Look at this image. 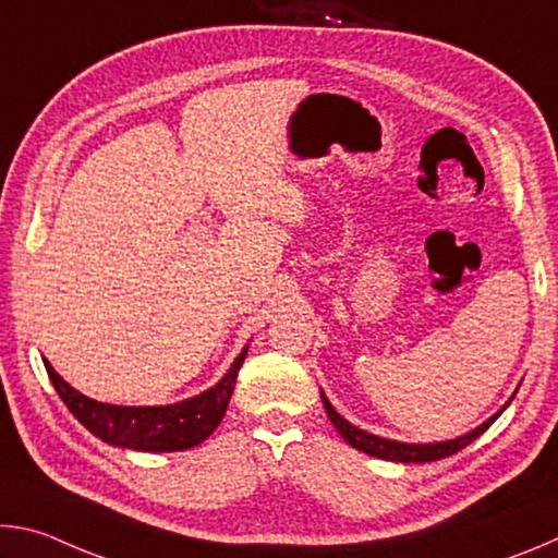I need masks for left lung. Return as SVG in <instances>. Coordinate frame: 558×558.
I'll return each mask as SVG.
<instances>
[{"instance_id": "8db88e82", "label": "left lung", "mask_w": 558, "mask_h": 558, "mask_svg": "<svg viewBox=\"0 0 558 558\" xmlns=\"http://www.w3.org/2000/svg\"><path fill=\"white\" fill-rule=\"evenodd\" d=\"M323 403H325V411L329 415V421L335 423V428L339 430V436H342L349 446L366 452V456H374V458H381V460H393V462H433V460H440V458H448L452 456V452L462 450L465 446H470L472 440L483 436V433L493 426L495 418L502 411H497L493 418H487L483 426H477L475 430L465 433V436L460 438H452V440H446V442H423V446H418V442H399V440H386V438H379L374 436V433H366L362 428H356L349 423L347 418H342L335 411V405L327 401V396L323 393Z\"/></svg>"}]
</instances>
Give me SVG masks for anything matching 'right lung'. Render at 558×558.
<instances>
[{
    "mask_svg": "<svg viewBox=\"0 0 558 558\" xmlns=\"http://www.w3.org/2000/svg\"><path fill=\"white\" fill-rule=\"evenodd\" d=\"M245 354L248 347H243L231 369L211 389L172 405H112L93 401L65 384L46 359L44 366L61 401L93 436L130 450L172 452L199 446L219 426Z\"/></svg>",
    "mask_w": 558,
    "mask_h": 558,
    "instance_id": "1",
    "label": "right lung"
}]
</instances>
